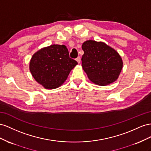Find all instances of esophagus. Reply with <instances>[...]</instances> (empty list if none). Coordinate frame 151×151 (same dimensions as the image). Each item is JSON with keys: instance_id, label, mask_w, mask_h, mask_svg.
<instances>
[{"instance_id": "obj_1", "label": "esophagus", "mask_w": 151, "mask_h": 151, "mask_svg": "<svg viewBox=\"0 0 151 151\" xmlns=\"http://www.w3.org/2000/svg\"><path fill=\"white\" fill-rule=\"evenodd\" d=\"M76 61L78 62V64H80V63L81 59H80V57H78V58H77L76 59Z\"/></svg>"}]
</instances>
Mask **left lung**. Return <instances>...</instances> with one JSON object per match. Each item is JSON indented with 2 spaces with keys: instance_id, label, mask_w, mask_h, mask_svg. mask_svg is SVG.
I'll list each match as a JSON object with an SVG mask.
<instances>
[{
  "instance_id": "8db88e82",
  "label": "left lung",
  "mask_w": 151,
  "mask_h": 151,
  "mask_svg": "<svg viewBox=\"0 0 151 151\" xmlns=\"http://www.w3.org/2000/svg\"><path fill=\"white\" fill-rule=\"evenodd\" d=\"M82 49V68L92 82L106 86L118 78L123 63L117 51L104 42L92 40L83 42Z\"/></svg>"
}]
</instances>
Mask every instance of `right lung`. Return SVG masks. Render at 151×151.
Masks as SVG:
<instances>
[{"label": "right lung", "mask_w": 151, "mask_h": 151, "mask_svg": "<svg viewBox=\"0 0 151 151\" xmlns=\"http://www.w3.org/2000/svg\"><path fill=\"white\" fill-rule=\"evenodd\" d=\"M77 64L64 45L53 44L38 50L29 62V71L37 82L46 89L62 85Z\"/></svg>", "instance_id": "right-lung-1"}]
</instances>
